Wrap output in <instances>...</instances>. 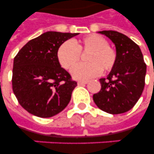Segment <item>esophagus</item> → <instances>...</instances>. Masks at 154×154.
<instances>
[{"label": "esophagus", "instance_id": "34e87169", "mask_svg": "<svg viewBox=\"0 0 154 154\" xmlns=\"http://www.w3.org/2000/svg\"><path fill=\"white\" fill-rule=\"evenodd\" d=\"M88 83V82L87 81H78L77 82V85H85Z\"/></svg>", "mask_w": 154, "mask_h": 154}]
</instances>
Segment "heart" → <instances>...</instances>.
Instances as JSON below:
<instances>
[{"instance_id":"obj_1","label":"heart","mask_w":154,"mask_h":154,"mask_svg":"<svg viewBox=\"0 0 154 154\" xmlns=\"http://www.w3.org/2000/svg\"><path fill=\"white\" fill-rule=\"evenodd\" d=\"M89 52L87 64H79L71 70L75 79L89 80L97 77L103 72H108L117 62V53L105 37L93 34L78 42L71 40L60 45L57 50V58L64 69H69L80 60V53Z\"/></svg>"}]
</instances>
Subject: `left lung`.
<instances>
[{"label": "left lung", "instance_id": "obj_1", "mask_svg": "<svg viewBox=\"0 0 154 154\" xmlns=\"http://www.w3.org/2000/svg\"><path fill=\"white\" fill-rule=\"evenodd\" d=\"M115 45L117 62L106 78H101V89L94 94L97 106L110 114L129 111L140 98L146 74L141 49L130 38L112 30L100 31Z\"/></svg>", "mask_w": 154, "mask_h": 154}]
</instances>
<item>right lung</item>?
<instances>
[{
    "mask_svg": "<svg viewBox=\"0 0 154 154\" xmlns=\"http://www.w3.org/2000/svg\"><path fill=\"white\" fill-rule=\"evenodd\" d=\"M78 34L44 32L28 42L14 57L13 91L19 104L29 113L51 117L69 103L77 85L60 67L57 50L65 41Z\"/></svg>",
    "mask_w": 154,
    "mask_h": 154,
    "instance_id": "right-lung-1",
    "label": "right lung"
}]
</instances>
